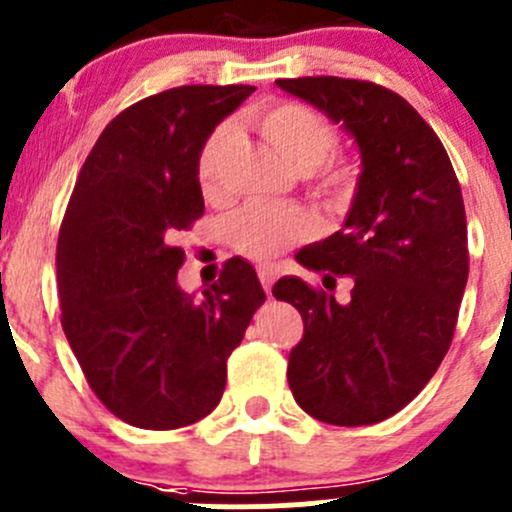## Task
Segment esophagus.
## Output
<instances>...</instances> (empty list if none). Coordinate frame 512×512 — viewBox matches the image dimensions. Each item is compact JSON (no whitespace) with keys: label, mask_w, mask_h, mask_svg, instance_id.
<instances>
[{"label":"esophagus","mask_w":512,"mask_h":512,"mask_svg":"<svg viewBox=\"0 0 512 512\" xmlns=\"http://www.w3.org/2000/svg\"><path fill=\"white\" fill-rule=\"evenodd\" d=\"M257 277H260V282H262V287H265V292L270 294V289H272V285H275V280H277V270H275V267H270V265L257 267Z\"/></svg>","instance_id":"34e87169"}]
</instances>
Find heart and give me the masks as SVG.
I'll use <instances>...</instances> for the list:
<instances>
[{
  "label": "heart",
  "instance_id": "b5f03b06",
  "mask_svg": "<svg viewBox=\"0 0 512 512\" xmlns=\"http://www.w3.org/2000/svg\"><path fill=\"white\" fill-rule=\"evenodd\" d=\"M252 123L260 136L280 153L294 173H314L312 193L324 208L342 213L356 193V170L347 163H327L337 148L332 123L302 103L282 101L255 111ZM230 146V126H218L198 153V185L208 200L223 195V165ZM314 220L304 210L275 203H250L227 220L225 232L240 255L270 262L297 242L314 235Z\"/></svg>",
  "mask_w": 512,
  "mask_h": 512
}]
</instances>
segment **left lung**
<instances>
[{"label": "left lung", "mask_w": 512, "mask_h": 512, "mask_svg": "<svg viewBox=\"0 0 512 512\" xmlns=\"http://www.w3.org/2000/svg\"><path fill=\"white\" fill-rule=\"evenodd\" d=\"M277 86L342 123L361 156L342 230L297 252L307 270L352 277V299L299 277L272 287L304 322L289 389L319 421L369 426L404 409L451 347L468 282L461 185L433 128L394 91L339 76Z\"/></svg>", "instance_id": "obj_1"}]
</instances>
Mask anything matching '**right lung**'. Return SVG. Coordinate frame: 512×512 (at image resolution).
<instances>
[{"label":"right lung","instance_id":"obj_1","mask_svg":"<svg viewBox=\"0 0 512 512\" xmlns=\"http://www.w3.org/2000/svg\"><path fill=\"white\" fill-rule=\"evenodd\" d=\"M255 86H178L118 113L91 148L59 245L61 327L101 404L151 431L220 404L227 356L265 302L250 262L230 260L203 299L183 292L180 230L203 215L198 153Z\"/></svg>","mask_w":512,"mask_h":512}]
</instances>
